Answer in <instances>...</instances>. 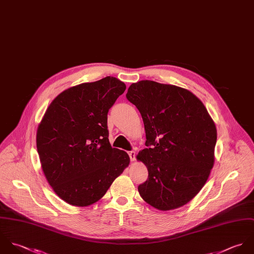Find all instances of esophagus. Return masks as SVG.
<instances>
[{
    "mask_svg": "<svg viewBox=\"0 0 254 254\" xmlns=\"http://www.w3.org/2000/svg\"><path fill=\"white\" fill-rule=\"evenodd\" d=\"M128 155H129L130 161H131V162H134V161H135V151H129Z\"/></svg>",
    "mask_w": 254,
    "mask_h": 254,
    "instance_id": "34e87169",
    "label": "esophagus"
}]
</instances>
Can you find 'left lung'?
Masks as SVG:
<instances>
[{"label":"left lung","instance_id":"8db88e82","mask_svg":"<svg viewBox=\"0 0 254 254\" xmlns=\"http://www.w3.org/2000/svg\"><path fill=\"white\" fill-rule=\"evenodd\" d=\"M127 100L141 114L146 146L136 156L148 170L138 187L161 211L190 202L206 184L215 161L217 129L199 98L188 89L152 80L132 83Z\"/></svg>","mask_w":254,"mask_h":254}]
</instances>
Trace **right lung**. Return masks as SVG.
<instances>
[{
	"instance_id": "1",
	"label": "right lung",
	"mask_w": 254,
	"mask_h": 254,
	"mask_svg": "<svg viewBox=\"0 0 254 254\" xmlns=\"http://www.w3.org/2000/svg\"><path fill=\"white\" fill-rule=\"evenodd\" d=\"M126 84L113 76L60 93L47 108L36 132L43 173L55 193L77 207L105 195L128 167L127 153L112 148L107 115Z\"/></svg>"
}]
</instances>
